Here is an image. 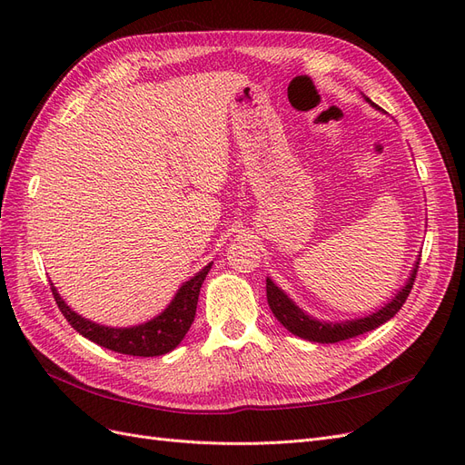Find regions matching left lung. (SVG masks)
I'll return each instance as SVG.
<instances>
[{
  "label": "left lung",
  "instance_id": "obj_1",
  "mask_svg": "<svg viewBox=\"0 0 465 465\" xmlns=\"http://www.w3.org/2000/svg\"><path fill=\"white\" fill-rule=\"evenodd\" d=\"M367 98V96H364ZM367 103H371L374 108H378L371 98H367ZM380 110V108H378ZM419 260L417 258L413 270L410 273V279L407 283L396 292V297H391L380 311L367 314L362 318H355V320H340V322H323L318 318L308 316L302 308H299L297 304L292 302V299L287 297L285 291H281L273 281L267 277L265 279V291H267V304H270L273 316L283 323V326L294 333L302 337L306 341H316V343H337V341H345L351 340V337H357L361 333H367L376 330L378 326H382L390 318H393L398 314L400 308L403 306V302L407 301L413 287V281L419 270Z\"/></svg>",
  "mask_w": 465,
  "mask_h": 465
}]
</instances>
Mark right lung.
<instances>
[{
  "mask_svg": "<svg viewBox=\"0 0 465 465\" xmlns=\"http://www.w3.org/2000/svg\"><path fill=\"white\" fill-rule=\"evenodd\" d=\"M211 265H213V262L207 263L202 272L188 279L186 283H182L171 304H168L159 316L130 328L101 326V323L83 318L65 304L54 283L50 285L55 304H58L65 320L72 323V328L77 330L83 337H87L93 343L110 351H116V353L122 355L159 357L164 353H171L188 333L195 318V308H198L200 289L205 281V275L211 270Z\"/></svg>",
  "mask_w": 465,
  "mask_h": 465,
  "instance_id": "add662e5",
  "label": "right lung"
}]
</instances>
